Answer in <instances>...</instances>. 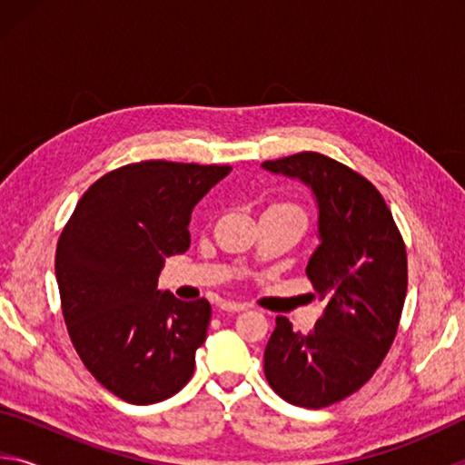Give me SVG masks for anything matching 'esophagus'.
I'll return each instance as SVG.
<instances>
[{"label": "esophagus", "instance_id": "1", "mask_svg": "<svg viewBox=\"0 0 465 465\" xmlns=\"http://www.w3.org/2000/svg\"><path fill=\"white\" fill-rule=\"evenodd\" d=\"M219 308L223 312H243L246 310V303H238V302H222L219 303Z\"/></svg>", "mask_w": 465, "mask_h": 465}]
</instances>
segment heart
I'll list each match as a JSON object with an SVG mask.
<instances>
[{
  "mask_svg": "<svg viewBox=\"0 0 465 465\" xmlns=\"http://www.w3.org/2000/svg\"><path fill=\"white\" fill-rule=\"evenodd\" d=\"M277 207H279V209H285V211H291V213H295V215H299V217H303L302 209L293 207V204H277Z\"/></svg>",
  "mask_w": 465,
  "mask_h": 465,
  "instance_id": "1",
  "label": "heart"
}]
</instances>
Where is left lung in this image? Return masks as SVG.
Segmentation results:
<instances>
[{"mask_svg":"<svg viewBox=\"0 0 465 465\" xmlns=\"http://www.w3.org/2000/svg\"><path fill=\"white\" fill-rule=\"evenodd\" d=\"M262 168L297 178L316 199L320 243L305 272L324 302L308 334L277 318L264 375L287 402L324 408L365 385L388 355L406 299V248L380 191L344 163L303 152Z\"/></svg>","mask_w":465,"mask_h":465,"instance_id":"left-lung-1","label":"left lung"}]
</instances>
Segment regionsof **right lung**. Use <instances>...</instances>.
<instances>
[{
	"instance_id": "obj_1",
	"label": "right lung",
	"mask_w": 465,
	"mask_h": 465,
	"mask_svg": "<svg viewBox=\"0 0 465 465\" xmlns=\"http://www.w3.org/2000/svg\"><path fill=\"white\" fill-rule=\"evenodd\" d=\"M230 166L141 162L96 180L63 230L54 274L77 355L129 404L174 396L207 338V299L157 289L168 256L191 246L193 209Z\"/></svg>"
}]
</instances>
